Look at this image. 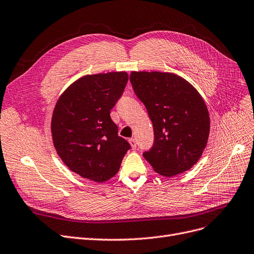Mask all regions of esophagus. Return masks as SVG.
Returning <instances> with one entry per match:
<instances>
[{
	"label": "esophagus",
	"mask_w": 254,
	"mask_h": 254,
	"mask_svg": "<svg viewBox=\"0 0 254 254\" xmlns=\"http://www.w3.org/2000/svg\"><path fill=\"white\" fill-rule=\"evenodd\" d=\"M128 142H129V144H130V146H132L134 149L137 147V143H136V140L134 139V138H130L129 140H128Z\"/></svg>",
	"instance_id": "34e87169"
}]
</instances>
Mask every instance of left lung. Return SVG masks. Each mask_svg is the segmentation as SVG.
<instances>
[{
	"label": "left lung",
	"instance_id": "obj_1",
	"mask_svg": "<svg viewBox=\"0 0 254 254\" xmlns=\"http://www.w3.org/2000/svg\"><path fill=\"white\" fill-rule=\"evenodd\" d=\"M129 81L153 122L154 144L143 152L145 160L165 177L189 171L209 136L208 110L199 92L173 73L132 72Z\"/></svg>",
	"mask_w": 254,
	"mask_h": 254
}]
</instances>
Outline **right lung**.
Masks as SVG:
<instances>
[{"label": "right lung", "instance_id": "obj_1", "mask_svg": "<svg viewBox=\"0 0 254 254\" xmlns=\"http://www.w3.org/2000/svg\"><path fill=\"white\" fill-rule=\"evenodd\" d=\"M127 79L126 72L87 75L56 102L51 122L55 149L71 171L86 179H111L130 149L110 116Z\"/></svg>", "mask_w": 254, "mask_h": 254}]
</instances>
